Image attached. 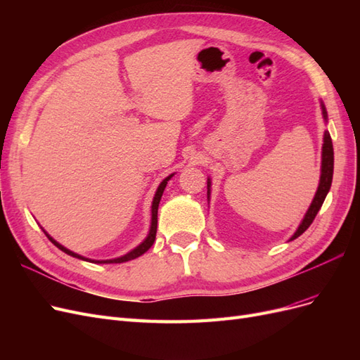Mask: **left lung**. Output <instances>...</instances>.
<instances>
[{
  "mask_svg": "<svg viewBox=\"0 0 360 360\" xmlns=\"http://www.w3.org/2000/svg\"><path fill=\"white\" fill-rule=\"evenodd\" d=\"M321 112L324 122L328 123V111H326V106L321 102ZM332 177H333V146H332V138L328 130H324V136H323V148H321V174H320V183H319V189L315 192V197L309 205V209L307 214L303 216V219L300 225L297 226L296 233L291 236L290 240H294L299 236H302L304 231L308 230L309 225L317 216L319 210L321 209V205L326 200V195L329 193L330 186H332ZM210 192H212V180L207 179V201H210Z\"/></svg>",
  "mask_w": 360,
  "mask_h": 360,
  "instance_id": "1",
  "label": "left lung"
}]
</instances>
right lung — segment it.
I'll return each instance as SVG.
<instances>
[{
  "label": "right lung",
  "mask_w": 360,
  "mask_h": 360,
  "mask_svg": "<svg viewBox=\"0 0 360 360\" xmlns=\"http://www.w3.org/2000/svg\"><path fill=\"white\" fill-rule=\"evenodd\" d=\"M174 176V174H171V176H168V177H165L163 179L162 181H160V184L158 186V191H156V193H155V198H153V202H151V224H150V231H148V234H147V237L144 238L143 242H141L135 249H132L130 250V252H127V254H124V255H122V257H118V258H112V259H91V258H85V257H82V255H79V254H75V252H72L70 249H68V248H64L63 245H60L57 240H53V238L45 231V234L48 236V238L49 240L56 245L58 249H61L63 252H66L68 255H70V257H75V258H79V259H84V261H90V263H99V264H111V263H126V261H130V259H135V258H138V257H141L143 255L144 252H147V250L151 248V245L155 243V238H156V231H158V209H159V202H160V198H162V193H163V191H165V188H167V183L171 180V177Z\"/></svg>",
  "instance_id": "1"
}]
</instances>
